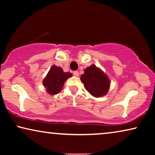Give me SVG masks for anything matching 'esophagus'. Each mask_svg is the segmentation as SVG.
<instances>
[{
    "mask_svg": "<svg viewBox=\"0 0 155 155\" xmlns=\"http://www.w3.org/2000/svg\"><path fill=\"white\" fill-rule=\"evenodd\" d=\"M73 74L74 76H75V77H78V76H79V73H78V71H74Z\"/></svg>",
    "mask_w": 155,
    "mask_h": 155,
    "instance_id": "34e87169",
    "label": "esophagus"
}]
</instances>
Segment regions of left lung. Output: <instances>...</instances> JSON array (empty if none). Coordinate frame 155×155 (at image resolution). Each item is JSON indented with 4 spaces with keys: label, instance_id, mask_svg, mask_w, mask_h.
<instances>
[{
    "label": "left lung",
    "instance_id": "left-lung-1",
    "mask_svg": "<svg viewBox=\"0 0 155 155\" xmlns=\"http://www.w3.org/2000/svg\"><path fill=\"white\" fill-rule=\"evenodd\" d=\"M86 90L93 97H101L107 94L110 87V80L108 76L97 68L92 65L84 70V74L80 77Z\"/></svg>",
    "mask_w": 155,
    "mask_h": 155
}]
</instances>
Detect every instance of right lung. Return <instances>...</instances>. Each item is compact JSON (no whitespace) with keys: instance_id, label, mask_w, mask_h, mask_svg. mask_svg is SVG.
I'll use <instances>...</instances> for the list:
<instances>
[{"instance_id":"obj_1","label":"right lung","mask_w":155,"mask_h":155,"mask_svg":"<svg viewBox=\"0 0 155 155\" xmlns=\"http://www.w3.org/2000/svg\"><path fill=\"white\" fill-rule=\"evenodd\" d=\"M72 73H65L63 69L56 65H53L43 80V84L49 94H56L63 89L64 82L72 77Z\"/></svg>"}]
</instances>
